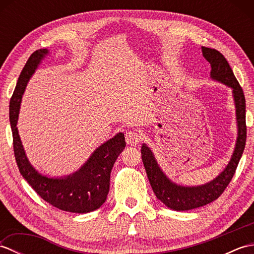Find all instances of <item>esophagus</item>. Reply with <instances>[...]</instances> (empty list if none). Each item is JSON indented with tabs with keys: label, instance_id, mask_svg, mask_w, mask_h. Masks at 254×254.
I'll use <instances>...</instances> for the list:
<instances>
[{
	"label": "esophagus",
	"instance_id": "34e87169",
	"mask_svg": "<svg viewBox=\"0 0 254 254\" xmlns=\"http://www.w3.org/2000/svg\"><path fill=\"white\" fill-rule=\"evenodd\" d=\"M141 141H142V134L138 133L137 131H128L126 133V142L127 145L134 146V145L138 144Z\"/></svg>",
	"mask_w": 254,
	"mask_h": 254
}]
</instances>
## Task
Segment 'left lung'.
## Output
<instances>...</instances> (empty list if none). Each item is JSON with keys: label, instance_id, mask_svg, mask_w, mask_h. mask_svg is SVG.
<instances>
[{"label": "left lung", "instance_id": "8db88e82", "mask_svg": "<svg viewBox=\"0 0 254 254\" xmlns=\"http://www.w3.org/2000/svg\"><path fill=\"white\" fill-rule=\"evenodd\" d=\"M203 57L210 64V77L217 82L227 85L233 89L236 106V119L238 126L234 154L227 167L214 180L197 187H183L168 179L160 169L152 150L146 144L142 145V160L146 170L148 180L154 193L166 206L174 210H189L204 206L218 198L233 179L237 166L245 150L247 139L246 126V99L245 94L238 80L235 77L233 69L225 57L219 51L202 47Z\"/></svg>", "mask_w": 254, "mask_h": 254}]
</instances>
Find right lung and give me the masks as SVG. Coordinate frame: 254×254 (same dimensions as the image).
<instances>
[{
	"label": "right lung",
	"instance_id": "obj_1",
	"mask_svg": "<svg viewBox=\"0 0 254 254\" xmlns=\"http://www.w3.org/2000/svg\"><path fill=\"white\" fill-rule=\"evenodd\" d=\"M48 52L49 51L47 49H39L29 57L19 75L17 85L9 101V122L13 133L15 159L20 175L46 202L65 212L89 213L99 208L107 199L111 169L118 156L126 147V138L123 133H118L96 148L79 170L63 178L42 176L30 165L16 126L21 96L26 85Z\"/></svg>",
	"mask_w": 254,
	"mask_h": 254
}]
</instances>
